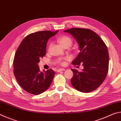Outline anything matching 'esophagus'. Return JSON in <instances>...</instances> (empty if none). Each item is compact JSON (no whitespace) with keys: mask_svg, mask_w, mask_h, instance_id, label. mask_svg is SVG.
<instances>
[{"mask_svg":"<svg viewBox=\"0 0 121 121\" xmlns=\"http://www.w3.org/2000/svg\"><path fill=\"white\" fill-rule=\"evenodd\" d=\"M65 69H58V70H57V72H60V71H63V70H65Z\"/></svg>","mask_w":121,"mask_h":121,"instance_id":"34e87169","label":"esophagus"}]
</instances>
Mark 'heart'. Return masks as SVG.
<instances>
[{
  "label": "heart",
  "instance_id": "heart-1",
  "mask_svg": "<svg viewBox=\"0 0 121 121\" xmlns=\"http://www.w3.org/2000/svg\"><path fill=\"white\" fill-rule=\"evenodd\" d=\"M58 40L59 42V43H60L61 45L65 48H69V47L71 46V45L73 44L72 39H71L70 37L67 35H63L60 37L58 38ZM51 46V44H50V45H49V48H50ZM66 59H67L66 58H65L61 60L60 62V64L62 65H65V63L64 60H66Z\"/></svg>",
  "mask_w": 121,
  "mask_h": 121
}]
</instances>
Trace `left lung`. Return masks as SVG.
<instances>
[{"mask_svg":"<svg viewBox=\"0 0 121 121\" xmlns=\"http://www.w3.org/2000/svg\"><path fill=\"white\" fill-rule=\"evenodd\" d=\"M72 35L79 44L80 52L72 64H82L81 72L72 69L71 84L82 92H90L99 87L105 80L108 71L109 54L103 40L92 30L73 28L64 31Z\"/></svg>","mask_w":121,"mask_h":121,"instance_id":"obj_1","label":"left lung"}]
</instances>
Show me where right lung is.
I'll return each mask as SVG.
<instances>
[{"mask_svg": "<svg viewBox=\"0 0 121 121\" xmlns=\"http://www.w3.org/2000/svg\"><path fill=\"white\" fill-rule=\"evenodd\" d=\"M58 31H41L28 35L16 51L14 74L18 83L28 93L35 95L43 93L52 82L54 71L50 69L40 71L38 63L45 56L49 38Z\"/></svg>", "mask_w": 121, "mask_h": 121, "instance_id": "add662e5", "label": "right lung"}]
</instances>
